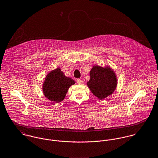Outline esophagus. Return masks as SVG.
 <instances>
[{"instance_id":"obj_1","label":"esophagus","mask_w":158,"mask_h":158,"mask_svg":"<svg viewBox=\"0 0 158 158\" xmlns=\"http://www.w3.org/2000/svg\"><path fill=\"white\" fill-rule=\"evenodd\" d=\"M77 84H79V85H82L83 84V82H84L83 81H82L81 79H77Z\"/></svg>"}]
</instances>
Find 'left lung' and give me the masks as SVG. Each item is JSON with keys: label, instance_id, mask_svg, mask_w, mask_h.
<instances>
[{"label": "left lung", "instance_id": "obj_1", "mask_svg": "<svg viewBox=\"0 0 158 158\" xmlns=\"http://www.w3.org/2000/svg\"><path fill=\"white\" fill-rule=\"evenodd\" d=\"M89 75L88 87L98 99H104L114 91L117 86V78L114 72L110 67L94 66Z\"/></svg>", "mask_w": 158, "mask_h": 158}]
</instances>
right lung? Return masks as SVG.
<instances>
[{
	"mask_svg": "<svg viewBox=\"0 0 158 158\" xmlns=\"http://www.w3.org/2000/svg\"><path fill=\"white\" fill-rule=\"evenodd\" d=\"M74 84L73 79L66 77L60 69L57 68L47 75L42 89L46 98L59 103L64 100L69 88Z\"/></svg>",
	"mask_w": 158,
	"mask_h": 158,
	"instance_id": "obj_1",
	"label": "right lung"
}]
</instances>
